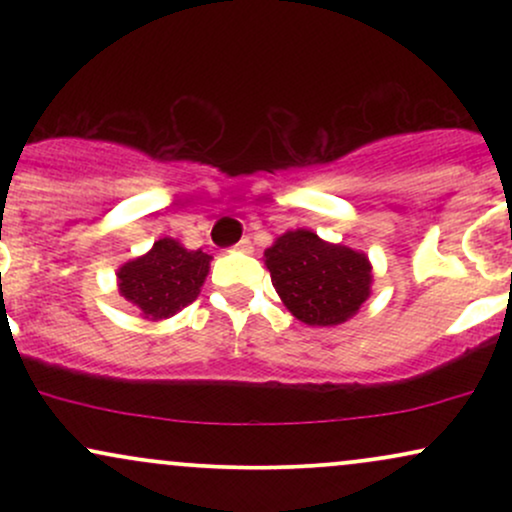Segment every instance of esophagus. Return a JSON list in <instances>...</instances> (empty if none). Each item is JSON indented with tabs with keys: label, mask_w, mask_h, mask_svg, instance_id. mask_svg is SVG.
Returning <instances> with one entry per match:
<instances>
[{
	"label": "esophagus",
	"mask_w": 512,
	"mask_h": 512,
	"mask_svg": "<svg viewBox=\"0 0 512 512\" xmlns=\"http://www.w3.org/2000/svg\"><path fill=\"white\" fill-rule=\"evenodd\" d=\"M236 250H240V252H252V243H250V238H243V240H240V243L236 245Z\"/></svg>",
	"instance_id": "obj_1"
}]
</instances>
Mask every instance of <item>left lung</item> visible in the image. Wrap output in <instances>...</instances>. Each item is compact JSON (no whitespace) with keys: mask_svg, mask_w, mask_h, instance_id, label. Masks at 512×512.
Masks as SVG:
<instances>
[{"mask_svg":"<svg viewBox=\"0 0 512 512\" xmlns=\"http://www.w3.org/2000/svg\"><path fill=\"white\" fill-rule=\"evenodd\" d=\"M264 264L281 303L310 327L342 325L373 293L366 252L327 243L308 228L281 233L264 250Z\"/></svg>","mask_w":512,"mask_h":512,"instance_id":"1","label":"left lung"}]
</instances>
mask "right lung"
<instances>
[{"mask_svg":"<svg viewBox=\"0 0 512 512\" xmlns=\"http://www.w3.org/2000/svg\"><path fill=\"white\" fill-rule=\"evenodd\" d=\"M211 255L187 250L180 240L158 238L149 252L120 264L117 291L146 320H168L202 291Z\"/></svg>","mask_w":512,"mask_h":512,"instance_id":"right-lung-1","label":"right lung"}]
</instances>
